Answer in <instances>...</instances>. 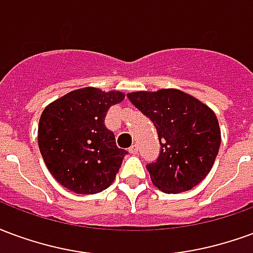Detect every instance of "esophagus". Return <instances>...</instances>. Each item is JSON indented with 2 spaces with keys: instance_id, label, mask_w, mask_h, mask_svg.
<instances>
[{
  "instance_id": "34e87169",
  "label": "esophagus",
  "mask_w": 253,
  "mask_h": 253,
  "mask_svg": "<svg viewBox=\"0 0 253 253\" xmlns=\"http://www.w3.org/2000/svg\"><path fill=\"white\" fill-rule=\"evenodd\" d=\"M128 152H130L131 154H137L138 153V146H137V145H132L131 148L128 149Z\"/></svg>"
}]
</instances>
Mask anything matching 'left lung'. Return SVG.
I'll list each match as a JSON object with an SVG mask.
<instances>
[{
  "label": "left lung",
  "instance_id": "left-lung-1",
  "mask_svg": "<svg viewBox=\"0 0 253 253\" xmlns=\"http://www.w3.org/2000/svg\"><path fill=\"white\" fill-rule=\"evenodd\" d=\"M127 97L157 128L161 153L146 165L152 183L167 194L199 184L211 170L221 145L214 111L175 88L130 92Z\"/></svg>",
  "mask_w": 253,
  "mask_h": 253
}]
</instances>
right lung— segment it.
<instances>
[{
	"label": "right lung",
	"instance_id": "add662e5",
	"mask_svg": "<svg viewBox=\"0 0 253 253\" xmlns=\"http://www.w3.org/2000/svg\"><path fill=\"white\" fill-rule=\"evenodd\" d=\"M126 94L94 86L76 89L46 105L38 145L54 179L76 194H97L112 184L126 150L104 125L111 105Z\"/></svg>",
	"mask_w": 253,
	"mask_h": 253
}]
</instances>
